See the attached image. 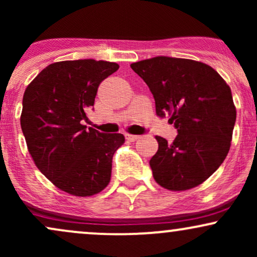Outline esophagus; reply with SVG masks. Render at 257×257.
I'll return each mask as SVG.
<instances>
[{
	"instance_id": "34e87169",
	"label": "esophagus",
	"mask_w": 257,
	"mask_h": 257,
	"mask_svg": "<svg viewBox=\"0 0 257 257\" xmlns=\"http://www.w3.org/2000/svg\"><path fill=\"white\" fill-rule=\"evenodd\" d=\"M125 139L128 141H137L139 139V135H132V134H125Z\"/></svg>"
}]
</instances>
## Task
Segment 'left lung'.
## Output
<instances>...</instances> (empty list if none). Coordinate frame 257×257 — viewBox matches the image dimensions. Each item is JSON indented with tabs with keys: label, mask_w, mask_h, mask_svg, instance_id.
<instances>
[{
	"label": "left lung",
	"mask_w": 257,
	"mask_h": 257,
	"mask_svg": "<svg viewBox=\"0 0 257 257\" xmlns=\"http://www.w3.org/2000/svg\"><path fill=\"white\" fill-rule=\"evenodd\" d=\"M131 67L149 85L156 113L172 114L169 122L178 131L172 144L156 137L153 178L170 191L200 185L229 151L237 117L231 88L213 67L190 59L159 55Z\"/></svg>",
	"instance_id": "obj_1"
}]
</instances>
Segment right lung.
<instances>
[{
    "instance_id": "1",
    "label": "right lung",
    "mask_w": 257,
    "mask_h": 257,
    "mask_svg": "<svg viewBox=\"0 0 257 257\" xmlns=\"http://www.w3.org/2000/svg\"><path fill=\"white\" fill-rule=\"evenodd\" d=\"M119 69L94 59L48 65L28 85L20 117L26 145L36 167L65 192L93 196L108 185L112 157L124 143L119 133L87 129L99 84Z\"/></svg>"
}]
</instances>
